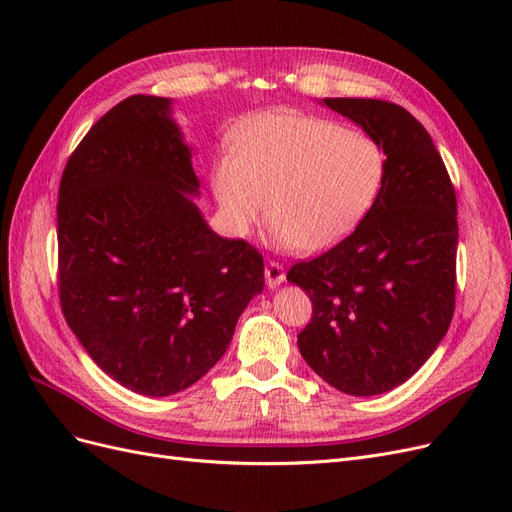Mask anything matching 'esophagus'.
Listing matches in <instances>:
<instances>
[{
	"instance_id": "1",
	"label": "esophagus",
	"mask_w": 512,
	"mask_h": 512,
	"mask_svg": "<svg viewBox=\"0 0 512 512\" xmlns=\"http://www.w3.org/2000/svg\"><path fill=\"white\" fill-rule=\"evenodd\" d=\"M265 280H267L269 288H275V286H280V284L286 282V271H284V267L280 265V262H275V260L267 262Z\"/></svg>"
}]
</instances>
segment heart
I'll list each match as a JSON object with an SVG mask.
<instances>
[{"label": "heart", "mask_w": 512, "mask_h": 512, "mask_svg": "<svg viewBox=\"0 0 512 512\" xmlns=\"http://www.w3.org/2000/svg\"><path fill=\"white\" fill-rule=\"evenodd\" d=\"M386 168L374 136L320 117L267 113L241 128L235 156L215 168L213 192L232 235H250L269 213L277 245L314 254L365 220Z\"/></svg>", "instance_id": "1"}]
</instances>
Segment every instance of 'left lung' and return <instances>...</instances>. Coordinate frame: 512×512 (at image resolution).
<instances>
[{
    "mask_svg": "<svg viewBox=\"0 0 512 512\" xmlns=\"http://www.w3.org/2000/svg\"><path fill=\"white\" fill-rule=\"evenodd\" d=\"M320 104L374 136L389 168L352 235L288 271L314 305L297 344L337 391L380 395L414 376L451 324L457 198L429 132L406 108L371 98Z\"/></svg>",
    "mask_w": 512,
    "mask_h": 512,
    "instance_id": "1",
    "label": "left lung"
}]
</instances>
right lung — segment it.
I'll list each match as a JSON object with an SVG mask.
<instances>
[{
    "label": "right lung",
    "instance_id": "obj_1",
    "mask_svg": "<svg viewBox=\"0 0 512 512\" xmlns=\"http://www.w3.org/2000/svg\"><path fill=\"white\" fill-rule=\"evenodd\" d=\"M173 100L130 96L94 123L59 183V299L104 374L147 397L222 359L265 288L262 256L209 228Z\"/></svg>",
    "mask_w": 512,
    "mask_h": 512
}]
</instances>
